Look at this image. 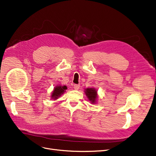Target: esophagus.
I'll return each mask as SVG.
<instances>
[{
  "label": "esophagus",
  "mask_w": 156,
  "mask_h": 156,
  "mask_svg": "<svg viewBox=\"0 0 156 156\" xmlns=\"http://www.w3.org/2000/svg\"><path fill=\"white\" fill-rule=\"evenodd\" d=\"M80 85H78V84H74V89H75V90H78L79 89H80Z\"/></svg>",
  "instance_id": "esophagus-1"
}]
</instances>
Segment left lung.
I'll return each mask as SVG.
<instances>
[{"label": "left lung", "instance_id": "left-lung-1", "mask_svg": "<svg viewBox=\"0 0 156 156\" xmlns=\"http://www.w3.org/2000/svg\"><path fill=\"white\" fill-rule=\"evenodd\" d=\"M85 93L87 96L88 100L91 102L92 104H95L98 99L97 90L95 88H87L85 89Z\"/></svg>", "mask_w": 156, "mask_h": 156}]
</instances>
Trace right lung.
<instances>
[{"mask_svg":"<svg viewBox=\"0 0 156 156\" xmlns=\"http://www.w3.org/2000/svg\"><path fill=\"white\" fill-rule=\"evenodd\" d=\"M67 89L66 85H56V87L54 88L53 92H52L51 94V99L53 100H57L60 96H61L62 94L66 92V90Z\"/></svg>","mask_w":156,"mask_h":156,"instance_id":"add662e5","label":"right lung"}]
</instances>
